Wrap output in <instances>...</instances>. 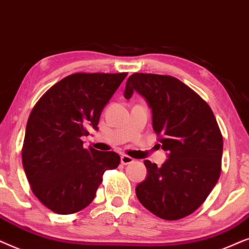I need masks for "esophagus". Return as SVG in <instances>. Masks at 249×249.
Listing matches in <instances>:
<instances>
[{"label":"esophagus","instance_id":"esophagus-1","mask_svg":"<svg viewBox=\"0 0 249 249\" xmlns=\"http://www.w3.org/2000/svg\"><path fill=\"white\" fill-rule=\"evenodd\" d=\"M133 161H134V159L130 157V156H127V155H122L121 156V163L123 165H128V164L133 163Z\"/></svg>","mask_w":249,"mask_h":249}]
</instances>
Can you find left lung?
<instances>
[{
	"mask_svg": "<svg viewBox=\"0 0 249 249\" xmlns=\"http://www.w3.org/2000/svg\"><path fill=\"white\" fill-rule=\"evenodd\" d=\"M138 92L152 114V128L167 159L158 167L144 160L147 178L135 188L140 203L163 220H178L204 203L221 174L223 139L206 102L168 75H131L124 97Z\"/></svg>",
	"mask_w": 249,
	"mask_h": 249,
	"instance_id": "8db88e82",
	"label": "left lung"
}]
</instances>
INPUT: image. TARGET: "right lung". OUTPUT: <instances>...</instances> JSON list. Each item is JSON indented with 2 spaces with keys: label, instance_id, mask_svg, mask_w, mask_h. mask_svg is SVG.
I'll return each mask as SVG.
<instances>
[{
  "label": "right lung",
  "instance_id": "obj_1",
  "mask_svg": "<svg viewBox=\"0 0 249 249\" xmlns=\"http://www.w3.org/2000/svg\"><path fill=\"white\" fill-rule=\"evenodd\" d=\"M126 72H77L62 78L43 94L26 126L22 165L32 191L58 214L89 206L107 170L118 166L114 151L83 147L89 128L98 131L101 111Z\"/></svg>",
  "mask_w": 249,
  "mask_h": 249
}]
</instances>
